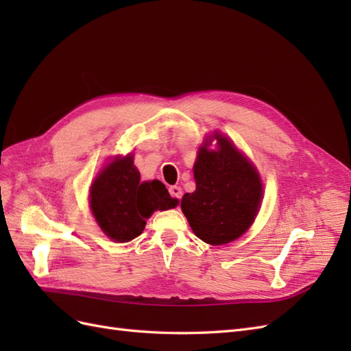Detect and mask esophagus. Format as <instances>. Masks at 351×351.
I'll return each instance as SVG.
<instances>
[{
  "mask_svg": "<svg viewBox=\"0 0 351 351\" xmlns=\"http://www.w3.org/2000/svg\"><path fill=\"white\" fill-rule=\"evenodd\" d=\"M168 192H169V195H171V197L173 199H176V200H180L182 199V195H183V190H182V187H178V186H171L168 189Z\"/></svg>",
  "mask_w": 351,
  "mask_h": 351,
  "instance_id": "1",
  "label": "esophagus"
}]
</instances>
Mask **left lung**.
Wrapping results in <instances>:
<instances>
[{
	"mask_svg": "<svg viewBox=\"0 0 351 351\" xmlns=\"http://www.w3.org/2000/svg\"><path fill=\"white\" fill-rule=\"evenodd\" d=\"M218 151L202 146L193 167L196 190L182 199L195 234L208 244H226L246 232L256 217L262 183L254 167L227 137L215 134Z\"/></svg>",
	"mask_w": 351,
	"mask_h": 351,
	"instance_id": "obj_1",
	"label": "left lung"
}]
</instances>
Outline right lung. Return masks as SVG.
Listing matches in <instances>:
<instances>
[{
    "mask_svg": "<svg viewBox=\"0 0 351 351\" xmlns=\"http://www.w3.org/2000/svg\"><path fill=\"white\" fill-rule=\"evenodd\" d=\"M159 180L141 183L133 156L117 158L104 168L90 189V208L101 230L114 241H130L142 234L155 210L176 208Z\"/></svg>",
    "mask_w": 351,
    "mask_h": 351,
    "instance_id": "right-lung-1",
    "label": "right lung"
}]
</instances>
